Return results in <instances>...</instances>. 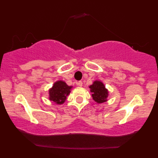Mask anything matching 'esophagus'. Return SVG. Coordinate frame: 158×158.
Returning a JSON list of instances; mask_svg holds the SVG:
<instances>
[{"mask_svg": "<svg viewBox=\"0 0 158 158\" xmlns=\"http://www.w3.org/2000/svg\"><path fill=\"white\" fill-rule=\"evenodd\" d=\"M76 84H77V85H78V86H80V87H81V86H83V82H82V81L77 82Z\"/></svg>", "mask_w": 158, "mask_h": 158, "instance_id": "esophagus-1", "label": "esophagus"}]
</instances>
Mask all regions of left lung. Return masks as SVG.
<instances>
[{
  "mask_svg": "<svg viewBox=\"0 0 158 158\" xmlns=\"http://www.w3.org/2000/svg\"><path fill=\"white\" fill-rule=\"evenodd\" d=\"M90 91L92 93L93 99L98 103H102L107 101L109 90L106 88L104 84L100 81H95L89 86Z\"/></svg>",
  "mask_w": 158,
  "mask_h": 158,
  "instance_id": "1",
  "label": "left lung"
}]
</instances>
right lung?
Masks as SVG:
<instances>
[{
	"label": "right lung",
	"mask_w": 158,
	"mask_h": 158,
	"mask_svg": "<svg viewBox=\"0 0 158 158\" xmlns=\"http://www.w3.org/2000/svg\"><path fill=\"white\" fill-rule=\"evenodd\" d=\"M73 86H69L63 81H56L49 90V99L56 104L60 105L65 102L67 96L70 94Z\"/></svg>",
	"instance_id": "1"
}]
</instances>
